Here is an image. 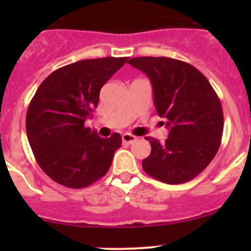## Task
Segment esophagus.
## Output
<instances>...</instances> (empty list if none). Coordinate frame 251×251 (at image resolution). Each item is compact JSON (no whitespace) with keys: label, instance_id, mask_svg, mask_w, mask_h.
Instances as JSON below:
<instances>
[{"label":"esophagus","instance_id":"obj_1","mask_svg":"<svg viewBox=\"0 0 251 251\" xmlns=\"http://www.w3.org/2000/svg\"><path fill=\"white\" fill-rule=\"evenodd\" d=\"M122 141H123V143L132 145V143H134L137 141V137L133 136V134H129V133H124L123 136H122Z\"/></svg>","mask_w":251,"mask_h":251}]
</instances>
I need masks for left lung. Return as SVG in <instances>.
I'll return each mask as SVG.
<instances>
[{"label":"left lung","mask_w":251,"mask_h":251,"mask_svg":"<svg viewBox=\"0 0 251 251\" xmlns=\"http://www.w3.org/2000/svg\"><path fill=\"white\" fill-rule=\"evenodd\" d=\"M128 64L148 76L157 114L170 129L163 143L146 138L152 150L142 167L151 177L170 185L195 178L212 161L223 137V106L211 84L181 60L142 56Z\"/></svg>","instance_id":"1"}]
</instances>
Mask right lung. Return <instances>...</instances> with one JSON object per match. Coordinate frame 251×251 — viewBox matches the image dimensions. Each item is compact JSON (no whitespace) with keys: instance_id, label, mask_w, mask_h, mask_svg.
<instances>
[{"instance_id":"obj_1","label":"right lung","mask_w":251,"mask_h":251,"mask_svg":"<svg viewBox=\"0 0 251 251\" xmlns=\"http://www.w3.org/2000/svg\"><path fill=\"white\" fill-rule=\"evenodd\" d=\"M128 57L80 60L51 73L30 101L26 133L37 163L55 182L70 188L90 186L112 165L122 137L101 138L84 126L99 93Z\"/></svg>"}]
</instances>
